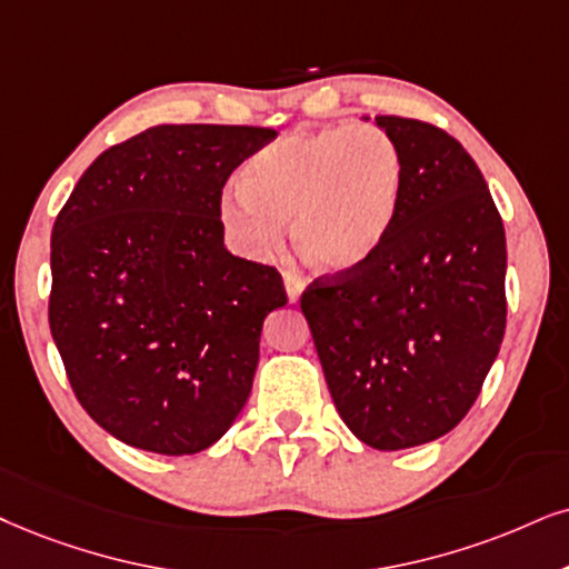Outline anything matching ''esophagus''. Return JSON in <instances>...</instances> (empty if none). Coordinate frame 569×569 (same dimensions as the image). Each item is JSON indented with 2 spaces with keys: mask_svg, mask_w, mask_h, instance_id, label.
<instances>
[{
  "mask_svg": "<svg viewBox=\"0 0 569 569\" xmlns=\"http://www.w3.org/2000/svg\"><path fill=\"white\" fill-rule=\"evenodd\" d=\"M283 283H286V293H289V301H299L301 289H305V278H301V272L293 268H286Z\"/></svg>",
  "mask_w": 569,
  "mask_h": 569,
  "instance_id": "obj_1",
  "label": "esophagus"
}]
</instances>
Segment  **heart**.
<instances>
[{
	"label": "heart",
	"mask_w": 569,
	"mask_h": 569,
	"mask_svg": "<svg viewBox=\"0 0 569 569\" xmlns=\"http://www.w3.org/2000/svg\"><path fill=\"white\" fill-rule=\"evenodd\" d=\"M405 157L378 126L291 133L243 164L222 199L228 231L264 254L293 218V241L315 268L349 272L378 254L397 222Z\"/></svg>",
	"instance_id": "b5f03b06"
}]
</instances>
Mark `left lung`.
Returning a JSON list of instances; mask_svg holds the SVG:
<instances>
[{"label":"left lung","mask_w":569,"mask_h":569,"mask_svg":"<svg viewBox=\"0 0 569 569\" xmlns=\"http://www.w3.org/2000/svg\"><path fill=\"white\" fill-rule=\"evenodd\" d=\"M405 191L378 254L301 293L333 405L372 449L436 441L476 405L507 328L505 222L478 164L433 123L378 114Z\"/></svg>","instance_id":"obj_1"}]
</instances>
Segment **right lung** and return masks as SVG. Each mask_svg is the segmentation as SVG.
I'll return each mask as SVG.
<instances>
[{"label": "right lung", "instance_id": "right-lung-1", "mask_svg": "<svg viewBox=\"0 0 569 569\" xmlns=\"http://www.w3.org/2000/svg\"><path fill=\"white\" fill-rule=\"evenodd\" d=\"M260 126H154L89 164L52 228L49 328L76 399L107 433L197 455L247 405L276 268L222 243L231 172Z\"/></svg>", "mask_w": 569, "mask_h": 569}]
</instances>
